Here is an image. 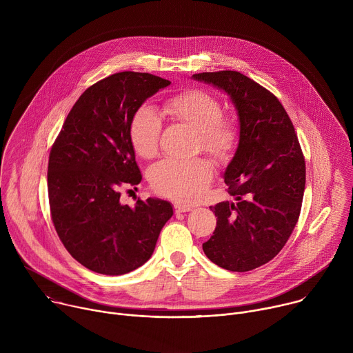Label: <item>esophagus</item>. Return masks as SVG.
<instances>
[{
  "label": "esophagus",
  "mask_w": 353,
  "mask_h": 353,
  "mask_svg": "<svg viewBox=\"0 0 353 353\" xmlns=\"http://www.w3.org/2000/svg\"><path fill=\"white\" fill-rule=\"evenodd\" d=\"M192 205H185V204H180V203H176L174 204V211L176 214H183V212H188V211H192Z\"/></svg>",
  "instance_id": "1"
}]
</instances>
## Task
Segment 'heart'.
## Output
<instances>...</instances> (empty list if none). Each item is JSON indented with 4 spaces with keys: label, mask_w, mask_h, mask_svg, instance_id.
Instances as JSON below:
<instances>
[{
    "label": "heart",
    "mask_w": 353,
    "mask_h": 353,
    "mask_svg": "<svg viewBox=\"0 0 353 353\" xmlns=\"http://www.w3.org/2000/svg\"><path fill=\"white\" fill-rule=\"evenodd\" d=\"M165 113L174 121L196 131V146L216 161H228L239 141L236 125L222 116L219 100L201 89L185 90L165 103ZM161 119L150 106H141L131 117L128 138L134 152L150 159L158 152ZM214 176V166L205 158L165 159L149 172L154 190L177 201H194L203 195Z\"/></svg>",
    "instance_id": "b5f03b06"
}]
</instances>
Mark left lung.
<instances>
[{
	"label": "left lung",
	"instance_id": "1",
	"mask_svg": "<svg viewBox=\"0 0 353 353\" xmlns=\"http://www.w3.org/2000/svg\"><path fill=\"white\" fill-rule=\"evenodd\" d=\"M225 92L239 116V143L223 179L233 201L210 207L216 228L203 244L221 268L244 272L271 261L292 234L306 184L305 158L279 100L237 71L194 74Z\"/></svg>",
	"mask_w": 353,
	"mask_h": 353
}]
</instances>
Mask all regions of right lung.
I'll return each mask as SVG.
<instances>
[{
    "label": "right lung",
    "instance_id": "obj_1",
    "mask_svg": "<svg viewBox=\"0 0 353 353\" xmlns=\"http://www.w3.org/2000/svg\"><path fill=\"white\" fill-rule=\"evenodd\" d=\"M170 85L124 71L88 88L68 113L48 158L52 219L68 253L88 270L123 275L152 256L173 207L159 198L120 203L119 188L142 176L128 125L145 100Z\"/></svg>",
    "mask_w": 353,
    "mask_h": 353
}]
</instances>
